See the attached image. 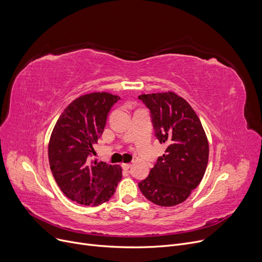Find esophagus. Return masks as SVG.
<instances>
[{
	"label": "esophagus",
	"mask_w": 262,
	"mask_h": 262,
	"mask_svg": "<svg viewBox=\"0 0 262 262\" xmlns=\"http://www.w3.org/2000/svg\"><path fill=\"white\" fill-rule=\"evenodd\" d=\"M121 166H122V168H123L124 170H128V169L131 167V164H130V163H122Z\"/></svg>",
	"instance_id": "esophagus-1"
}]
</instances>
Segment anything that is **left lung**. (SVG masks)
Listing matches in <instances>:
<instances>
[{"label":"left lung","mask_w":262,"mask_h":262,"mask_svg":"<svg viewBox=\"0 0 262 262\" xmlns=\"http://www.w3.org/2000/svg\"><path fill=\"white\" fill-rule=\"evenodd\" d=\"M139 99L150 110L156 138L167 145L139 188L158 206L179 205L205 175L209 159L207 135L195 111L177 94H143Z\"/></svg>","instance_id":"8db88e82"}]
</instances>
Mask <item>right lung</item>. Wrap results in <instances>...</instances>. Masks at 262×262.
<instances>
[{
    "mask_svg": "<svg viewBox=\"0 0 262 262\" xmlns=\"http://www.w3.org/2000/svg\"><path fill=\"white\" fill-rule=\"evenodd\" d=\"M118 96L91 93L73 100L57 119L49 142L53 177L72 202L96 207L114 195L122 178L119 165L91 161L94 145L103 133L107 114Z\"/></svg>",
    "mask_w": 262,
    "mask_h": 262,
    "instance_id": "obj_1",
    "label": "right lung"
}]
</instances>
